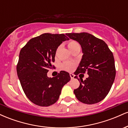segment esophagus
Returning <instances> with one entry per match:
<instances>
[{
  "instance_id": "34e87169",
  "label": "esophagus",
  "mask_w": 128,
  "mask_h": 128,
  "mask_svg": "<svg viewBox=\"0 0 128 128\" xmlns=\"http://www.w3.org/2000/svg\"><path fill=\"white\" fill-rule=\"evenodd\" d=\"M70 76L71 79H73L74 78V74H73V73H70Z\"/></svg>"
}]
</instances>
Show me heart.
<instances>
[{
  "label": "heart",
  "instance_id": "heart-1",
  "mask_svg": "<svg viewBox=\"0 0 128 128\" xmlns=\"http://www.w3.org/2000/svg\"><path fill=\"white\" fill-rule=\"evenodd\" d=\"M68 49L71 51L73 50L76 48H79V45L78 42L74 40H70L68 42ZM74 67H75V64L73 62H66L63 63L61 64V68L62 70H66V71L68 72H72L74 70Z\"/></svg>",
  "mask_w": 128,
  "mask_h": 128
}]
</instances>
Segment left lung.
Wrapping results in <instances>:
<instances>
[{
  "label": "left lung",
  "mask_w": 128,
  "mask_h": 128,
  "mask_svg": "<svg viewBox=\"0 0 128 128\" xmlns=\"http://www.w3.org/2000/svg\"><path fill=\"white\" fill-rule=\"evenodd\" d=\"M66 35L80 44L83 53L74 74L86 72L89 76L84 80L80 78V86L74 90L76 98L86 104L100 102L107 96L115 79V62L112 52L104 41L90 34L81 32Z\"/></svg>",
  "instance_id": "obj_1"
}]
</instances>
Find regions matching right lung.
I'll return each mask as SVG.
<instances>
[{
    "mask_svg": "<svg viewBox=\"0 0 128 128\" xmlns=\"http://www.w3.org/2000/svg\"><path fill=\"white\" fill-rule=\"evenodd\" d=\"M68 40L64 34L45 33L30 39L20 50L17 75L26 96L36 105L48 106L55 104L62 88L71 79L65 71L55 77L47 75L52 68L58 47Z\"/></svg>",
    "mask_w": 128,
    "mask_h": 128,
    "instance_id": "1",
    "label": "right lung"
}]
</instances>
